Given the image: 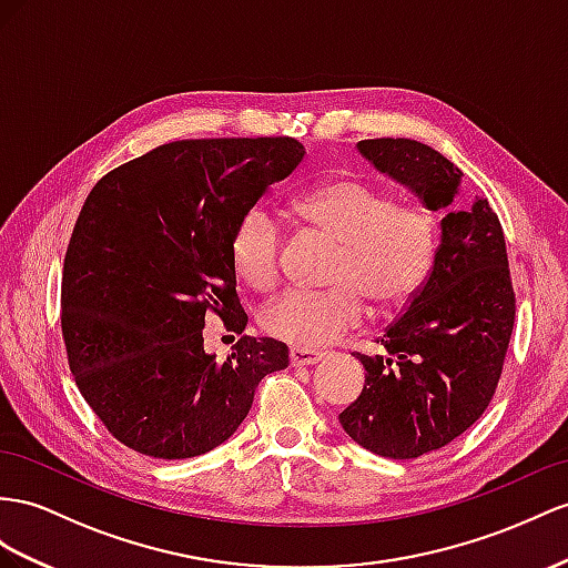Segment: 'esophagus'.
Segmentation results:
<instances>
[{
  "mask_svg": "<svg viewBox=\"0 0 568 568\" xmlns=\"http://www.w3.org/2000/svg\"><path fill=\"white\" fill-rule=\"evenodd\" d=\"M324 357H326V353L310 351V347H293V351H290V365L310 367V365H316V362H322Z\"/></svg>",
  "mask_w": 568,
  "mask_h": 568,
  "instance_id": "esophagus-1",
  "label": "esophagus"
}]
</instances>
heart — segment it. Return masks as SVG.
I'll use <instances>...</instances> for the list:
<instances>
[{"instance_id":"obj_1","label":"heart","mask_w":568,"mask_h":568,"mask_svg":"<svg viewBox=\"0 0 568 568\" xmlns=\"http://www.w3.org/2000/svg\"><path fill=\"white\" fill-rule=\"evenodd\" d=\"M304 225L338 244L331 290H287L261 314L268 336L295 347H324L355 328L367 310L394 312L410 304L429 281L439 225L425 206L396 203L384 189L338 174L295 199ZM230 264L258 293L281 278V225L266 209L242 215L230 237Z\"/></svg>"}]
</instances>
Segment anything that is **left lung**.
<instances>
[{"label": "left lung", "instance_id": "left-lung-1", "mask_svg": "<svg viewBox=\"0 0 568 568\" xmlns=\"http://www.w3.org/2000/svg\"><path fill=\"white\" fill-rule=\"evenodd\" d=\"M359 153L423 199L448 209L463 172L413 139H365ZM516 295L504 230L487 199L450 211L427 285L384 336V355H357L367 384L338 415L359 446L417 458L473 427L497 390L511 341Z\"/></svg>", "mask_w": 568, "mask_h": 568}]
</instances>
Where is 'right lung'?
Returning <instances> with one entry per match:
<instances>
[{"label": "right lung", "instance_id": "add662e5", "mask_svg": "<svg viewBox=\"0 0 568 568\" xmlns=\"http://www.w3.org/2000/svg\"><path fill=\"white\" fill-rule=\"evenodd\" d=\"M304 155L293 136L182 139L114 168L77 217L62 273L69 369L114 439L151 458H194L230 439L287 345L240 336L217 362L206 316L242 333L230 264L244 213Z\"/></svg>", "mask_w": 568, "mask_h": 568}]
</instances>
